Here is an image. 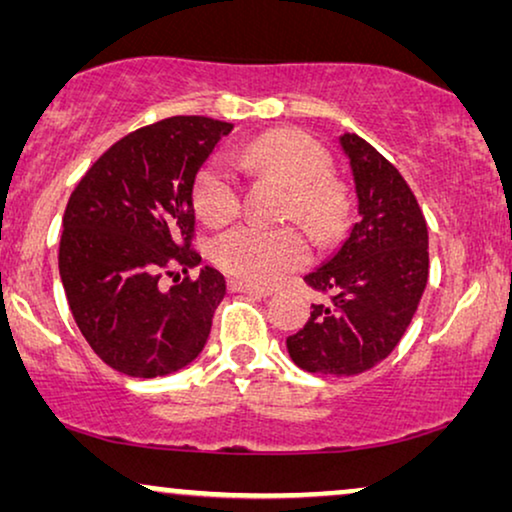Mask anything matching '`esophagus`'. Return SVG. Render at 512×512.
<instances>
[{
	"instance_id": "obj_1",
	"label": "esophagus",
	"mask_w": 512,
	"mask_h": 512,
	"mask_svg": "<svg viewBox=\"0 0 512 512\" xmlns=\"http://www.w3.org/2000/svg\"><path fill=\"white\" fill-rule=\"evenodd\" d=\"M230 291L235 293H247V296H256V298H268L270 291L268 289H258V286H251L247 282H240V279H230Z\"/></svg>"
}]
</instances>
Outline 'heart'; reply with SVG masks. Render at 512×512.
<instances>
[{
    "label": "heart",
    "mask_w": 512,
    "mask_h": 512,
    "mask_svg": "<svg viewBox=\"0 0 512 512\" xmlns=\"http://www.w3.org/2000/svg\"><path fill=\"white\" fill-rule=\"evenodd\" d=\"M251 167L277 174L293 188L289 216L312 230H328L338 221L342 198L326 174L328 153L296 130L265 132L244 149ZM195 209L209 226H223L240 212V181L226 158H214L195 181ZM214 261L221 270L251 286H272L286 272L307 261V244L293 228L240 226L214 244Z\"/></svg>",
    "instance_id": "b5f03b06"
}]
</instances>
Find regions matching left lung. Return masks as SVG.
Here are the masks:
<instances>
[{"label": "left lung", "instance_id": "obj_1", "mask_svg": "<svg viewBox=\"0 0 512 512\" xmlns=\"http://www.w3.org/2000/svg\"><path fill=\"white\" fill-rule=\"evenodd\" d=\"M354 181L356 219L333 256L305 275L331 303L314 305L286 349L307 373L352 377L387 359L429 279V230L401 172L354 132L338 137Z\"/></svg>", "mask_w": 512, "mask_h": 512}]
</instances>
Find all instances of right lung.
<instances>
[{"label": "right lung", "mask_w": 512, "mask_h": 512, "mask_svg": "<svg viewBox=\"0 0 512 512\" xmlns=\"http://www.w3.org/2000/svg\"><path fill=\"white\" fill-rule=\"evenodd\" d=\"M233 123L174 116L130 132L90 167L62 219L60 277L93 352L118 373L160 377L205 349L226 296L191 249L195 181ZM172 276L170 290L162 277Z\"/></svg>", "instance_id": "1"}]
</instances>
